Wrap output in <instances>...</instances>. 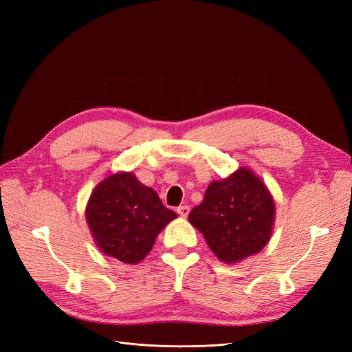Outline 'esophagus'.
<instances>
[{"label": "esophagus", "mask_w": 352, "mask_h": 352, "mask_svg": "<svg viewBox=\"0 0 352 352\" xmlns=\"http://www.w3.org/2000/svg\"><path fill=\"white\" fill-rule=\"evenodd\" d=\"M177 214L182 216V217H186L189 214V206H180V207H177Z\"/></svg>", "instance_id": "obj_1"}]
</instances>
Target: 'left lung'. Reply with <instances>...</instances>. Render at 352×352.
I'll use <instances>...</instances> for the list:
<instances>
[{
    "mask_svg": "<svg viewBox=\"0 0 352 352\" xmlns=\"http://www.w3.org/2000/svg\"><path fill=\"white\" fill-rule=\"evenodd\" d=\"M223 263H238L260 252L272 236L274 201L252 170L241 167L211 182L204 199L188 217Z\"/></svg>",
    "mask_w": 352,
    "mask_h": 352,
    "instance_id": "1",
    "label": "left lung"
}]
</instances>
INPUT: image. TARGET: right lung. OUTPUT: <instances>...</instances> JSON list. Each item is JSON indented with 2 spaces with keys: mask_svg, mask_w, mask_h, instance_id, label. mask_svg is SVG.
<instances>
[{
  "mask_svg": "<svg viewBox=\"0 0 352 352\" xmlns=\"http://www.w3.org/2000/svg\"><path fill=\"white\" fill-rule=\"evenodd\" d=\"M87 221L98 248L126 264L141 263L167 223L177 217L153 188L120 172L97 185L87 206Z\"/></svg>",
  "mask_w": 352,
  "mask_h": 352,
  "instance_id": "1",
  "label": "right lung"
}]
</instances>
